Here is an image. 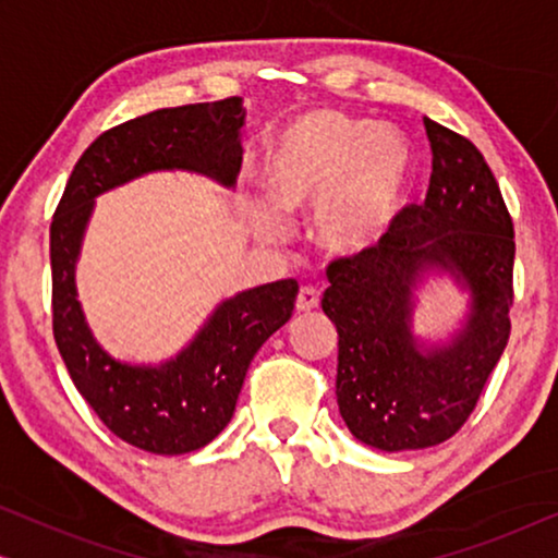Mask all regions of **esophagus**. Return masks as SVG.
Returning a JSON list of instances; mask_svg holds the SVG:
<instances>
[{"instance_id": "obj_1", "label": "esophagus", "mask_w": 558, "mask_h": 558, "mask_svg": "<svg viewBox=\"0 0 558 558\" xmlns=\"http://www.w3.org/2000/svg\"><path fill=\"white\" fill-rule=\"evenodd\" d=\"M319 307V294L312 287H302L300 294H296V312L307 315V312Z\"/></svg>"}]
</instances>
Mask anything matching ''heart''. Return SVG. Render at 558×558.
Wrapping results in <instances>:
<instances>
[{
	"label": "heart",
	"mask_w": 558,
	"mask_h": 558,
	"mask_svg": "<svg viewBox=\"0 0 558 558\" xmlns=\"http://www.w3.org/2000/svg\"><path fill=\"white\" fill-rule=\"evenodd\" d=\"M409 180V147L384 126L335 111H312L271 142L266 159L269 201L254 220L279 235L281 213L312 210V235L327 254L361 256L388 233Z\"/></svg>",
	"instance_id": "heart-1"
}]
</instances>
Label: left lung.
I'll return each mask as SVG.
<instances>
[{
    "label": "left lung",
    "mask_w": 558,
    "mask_h": 558,
    "mask_svg": "<svg viewBox=\"0 0 558 558\" xmlns=\"http://www.w3.org/2000/svg\"><path fill=\"white\" fill-rule=\"evenodd\" d=\"M432 180L378 246L327 269L325 315L338 327V407L350 434L380 452L441 445L475 409L510 338L513 220L480 149L424 119ZM469 292L460 331L413 332L415 292L429 272Z\"/></svg>",
    "instance_id": "1"
}]
</instances>
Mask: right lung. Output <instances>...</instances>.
I'll list each match as a JSON object with an SVG mask.
<instances>
[{
	"label": "right lung",
	"instance_id": "1",
	"mask_svg": "<svg viewBox=\"0 0 558 558\" xmlns=\"http://www.w3.org/2000/svg\"><path fill=\"white\" fill-rule=\"evenodd\" d=\"M243 98L159 109L104 132L75 162L50 226L52 332L75 388L98 418L151 454L195 452L231 422L258 348L289 323L300 287L271 281L228 296L170 361L106 353L83 315L75 264L96 197L149 172H195L231 190L241 172Z\"/></svg>",
	"mask_w": 558,
	"mask_h": 558
}]
</instances>
